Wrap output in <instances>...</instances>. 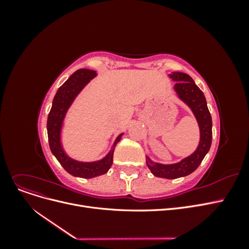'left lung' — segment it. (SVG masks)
I'll return each instance as SVG.
<instances>
[{"mask_svg":"<svg viewBox=\"0 0 249 249\" xmlns=\"http://www.w3.org/2000/svg\"><path fill=\"white\" fill-rule=\"evenodd\" d=\"M169 77L177 82L175 90L179 99L192 110L193 114L197 119L200 131V141L197 149L178 163L164 165L155 163L146 157L147 167L154 176L172 179L190 175L199 166L212 143V117L207 106L205 94L195 84L189 74L175 71L170 73Z\"/></svg>","mask_w":249,"mask_h":249,"instance_id":"8db88e82","label":"left lung"}]
</instances>
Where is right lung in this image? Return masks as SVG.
Here are the masks:
<instances>
[{
  "label": "right lung",
  "mask_w": 249,
  "mask_h": 249,
  "mask_svg": "<svg viewBox=\"0 0 249 249\" xmlns=\"http://www.w3.org/2000/svg\"><path fill=\"white\" fill-rule=\"evenodd\" d=\"M95 76L96 72L94 71L86 69H81L74 71L69 80L58 89L54 100H53V105L47 123L49 143L53 155L56 157V159L62 165V167L67 172L71 173V176L84 178H91L102 176L110 169L113 163L114 147L123 136V134H120L116 138L109 154L104 159L96 162H79L71 159L64 153L61 141H60V135H61V127L66 112L81 90Z\"/></svg>",
  "instance_id": "add662e5"
}]
</instances>
